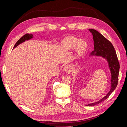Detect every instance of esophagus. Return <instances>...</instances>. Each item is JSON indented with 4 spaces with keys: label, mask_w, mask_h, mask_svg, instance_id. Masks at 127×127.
<instances>
[{
    "label": "esophagus",
    "mask_w": 127,
    "mask_h": 127,
    "mask_svg": "<svg viewBox=\"0 0 127 127\" xmlns=\"http://www.w3.org/2000/svg\"><path fill=\"white\" fill-rule=\"evenodd\" d=\"M73 67L70 64L66 65L64 67V71L65 72H66L67 74H70V73L72 71Z\"/></svg>",
    "instance_id": "obj_1"
}]
</instances>
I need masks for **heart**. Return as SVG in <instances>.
Returning <instances> with one entry per match:
<instances>
[{
    "label": "heart",
    "mask_w": 127,
    "mask_h": 127,
    "mask_svg": "<svg viewBox=\"0 0 127 127\" xmlns=\"http://www.w3.org/2000/svg\"><path fill=\"white\" fill-rule=\"evenodd\" d=\"M63 45L67 50L71 51L75 49L78 57L83 56L86 52L88 47L87 42L75 36H68L63 42Z\"/></svg>",
    "instance_id": "1"
}]
</instances>
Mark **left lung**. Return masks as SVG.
Segmentation results:
<instances>
[{"instance_id":"left-lung-1","label":"left lung","mask_w":127,"mask_h":127,"mask_svg":"<svg viewBox=\"0 0 127 127\" xmlns=\"http://www.w3.org/2000/svg\"><path fill=\"white\" fill-rule=\"evenodd\" d=\"M92 34L94 41V51L90 56H96L101 57L105 59L111 72V88L110 91L101 99L97 102L88 104L87 106H94L100 103L108 98L110 95L116 89L118 85L119 71L120 64L118 61L117 53L112 43L101 33L94 29L88 30Z\"/></svg>"}]
</instances>
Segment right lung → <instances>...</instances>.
Returning <instances> with one entry per match:
<instances>
[{
    "mask_svg": "<svg viewBox=\"0 0 127 127\" xmlns=\"http://www.w3.org/2000/svg\"><path fill=\"white\" fill-rule=\"evenodd\" d=\"M33 37V35H32V34H26L25 35H24V36H23L21 39L18 40V41L16 42V44H15L14 47V48H15L16 47H17V46L20 44L21 43H22L23 42H24L26 41H28V40H29L30 39H32V38Z\"/></svg>",
    "mask_w": 127,
    "mask_h": 127,
    "instance_id": "1",
    "label": "right lung"
}]
</instances>
